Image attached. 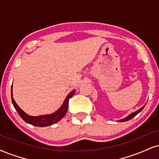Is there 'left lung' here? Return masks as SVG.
Wrapping results in <instances>:
<instances>
[{"label":"left lung","mask_w":159,"mask_h":159,"mask_svg":"<svg viewBox=\"0 0 159 159\" xmlns=\"http://www.w3.org/2000/svg\"><path fill=\"white\" fill-rule=\"evenodd\" d=\"M144 106H145V105H144V106H143L142 107H141V108H140L139 110H138V111H135V112H134V113H130V115L127 116V117H125V118L122 119H120V120H119V121H120V122H122V121H126L130 120L131 119H133V118H134V116H136L137 114H138L139 113H140L141 111H142V110H143V108H144Z\"/></svg>","instance_id":"obj_1"}]
</instances>
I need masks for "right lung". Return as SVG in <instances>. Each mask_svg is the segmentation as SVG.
<instances>
[{"mask_svg":"<svg viewBox=\"0 0 159 159\" xmlns=\"http://www.w3.org/2000/svg\"><path fill=\"white\" fill-rule=\"evenodd\" d=\"M75 93V90L72 91L66 97V99L63 102V104L62 105V106L59 108L56 112L52 113V114H47L43 116H29L26 114L25 112L20 108L18 105H17L15 102V99H13V94H12V85H11V102L15 107V108L16 109L17 112L18 113L20 116L24 120L25 122L29 123V124L34 125V126L37 127H46V126H50V125L55 124V123L58 122L60 119L63 118V116L66 115V113H67L68 107V101L69 99L71 97H73V95Z\"/></svg>","mask_w":159,"mask_h":159,"instance_id":"1","label":"right lung"}]
</instances>
